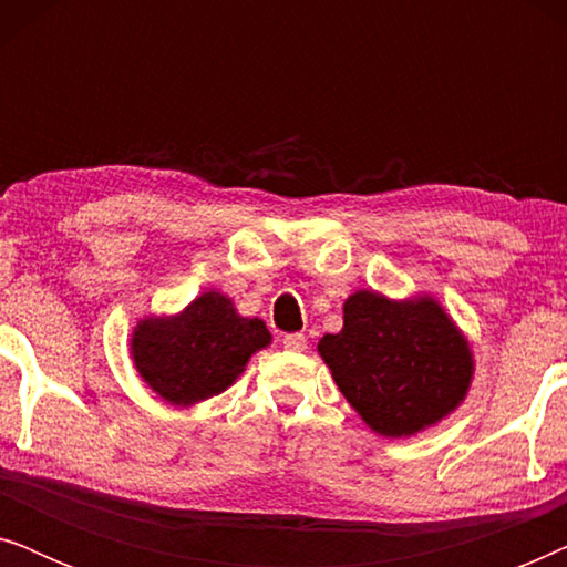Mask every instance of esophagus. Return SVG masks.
<instances>
[{
	"mask_svg": "<svg viewBox=\"0 0 567 567\" xmlns=\"http://www.w3.org/2000/svg\"><path fill=\"white\" fill-rule=\"evenodd\" d=\"M284 348L286 351L301 353L307 348V338L301 336V332H289V336H284Z\"/></svg>",
	"mask_w": 567,
	"mask_h": 567,
	"instance_id": "esophagus-1",
	"label": "esophagus"
}]
</instances>
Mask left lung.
Instances as JSON below:
<instances>
[{"label":"left lung","instance_id":"left-lung-1","mask_svg":"<svg viewBox=\"0 0 567 567\" xmlns=\"http://www.w3.org/2000/svg\"><path fill=\"white\" fill-rule=\"evenodd\" d=\"M317 353L361 421L384 439L433 429L467 400L475 353L429 291L390 299L359 289L343 301V328Z\"/></svg>","mask_w":567,"mask_h":567}]
</instances>
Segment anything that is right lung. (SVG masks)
<instances>
[{
  "label": "right lung",
  "instance_id": "1",
  "mask_svg": "<svg viewBox=\"0 0 567 567\" xmlns=\"http://www.w3.org/2000/svg\"><path fill=\"white\" fill-rule=\"evenodd\" d=\"M270 340L266 322L243 317L231 297L212 289L175 315L142 317L128 353L136 374L162 402L193 408L229 390Z\"/></svg>",
  "mask_w": 567,
  "mask_h": 567
}]
</instances>
